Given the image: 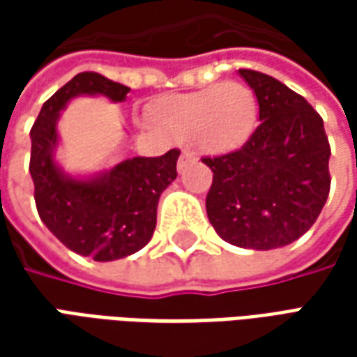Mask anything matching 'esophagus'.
I'll use <instances>...</instances> for the list:
<instances>
[{
	"label": "esophagus",
	"mask_w": 357,
	"mask_h": 357,
	"mask_svg": "<svg viewBox=\"0 0 357 357\" xmlns=\"http://www.w3.org/2000/svg\"><path fill=\"white\" fill-rule=\"evenodd\" d=\"M195 158H197V156H195V153L193 151H183V153H181V156H179V162H178V170L181 172L183 170V168H185L187 164L189 162H195Z\"/></svg>",
	"instance_id": "obj_1"
}]
</instances>
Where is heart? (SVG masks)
I'll return each instance as SVG.
<instances>
[{"mask_svg":"<svg viewBox=\"0 0 357 357\" xmlns=\"http://www.w3.org/2000/svg\"><path fill=\"white\" fill-rule=\"evenodd\" d=\"M256 97L237 82H220L193 93L172 95L156 105V128L174 141H193L206 153L241 147L256 124Z\"/></svg>","mask_w":357,"mask_h":357,"instance_id":"obj_1","label":"heart"}]
</instances>
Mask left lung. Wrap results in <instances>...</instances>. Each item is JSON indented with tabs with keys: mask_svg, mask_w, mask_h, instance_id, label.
<instances>
[{
	"mask_svg": "<svg viewBox=\"0 0 357 357\" xmlns=\"http://www.w3.org/2000/svg\"><path fill=\"white\" fill-rule=\"evenodd\" d=\"M255 89L260 124L237 151L204 156L214 172L206 214L241 248L291 245L314 225L329 197V139L310 102L268 74L241 68Z\"/></svg>",
	"mask_w": 357,
	"mask_h": 357,
	"instance_id": "left-lung-1",
	"label": "left lung"
}]
</instances>
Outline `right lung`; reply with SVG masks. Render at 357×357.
Listing matches in <instances>:
<instances>
[{
	"label": "right lung",
	"mask_w": 357,
	"mask_h": 357,
	"mask_svg": "<svg viewBox=\"0 0 357 357\" xmlns=\"http://www.w3.org/2000/svg\"><path fill=\"white\" fill-rule=\"evenodd\" d=\"M130 88L97 73H80L43 102L30 130V176L38 214L55 237L76 255L110 262L137 252L156 227V206L176 179L179 151L133 156L91 179L65 176L55 162L59 112L73 97L105 95L124 101Z\"/></svg>",
	"instance_id": "add662e5"
}]
</instances>
